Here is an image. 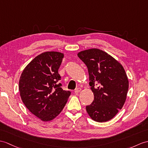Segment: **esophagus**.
Wrapping results in <instances>:
<instances>
[{"mask_svg":"<svg viewBox=\"0 0 148 148\" xmlns=\"http://www.w3.org/2000/svg\"><path fill=\"white\" fill-rule=\"evenodd\" d=\"M81 91V89L80 88H77L75 89V91H74V92H75V93H77V92H80Z\"/></svg>","mask_w":148,"mask_h":148,"instance_id":"obj_1","label":"esophagus"}]
</instances>
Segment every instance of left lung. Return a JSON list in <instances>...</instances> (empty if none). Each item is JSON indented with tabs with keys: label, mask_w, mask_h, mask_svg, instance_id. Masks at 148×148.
Here are the masks:
<instances>
[{
	"label": "left lung",
	"mask_w": 148,
	"mask_h": 148,
	"mask_svg": "<svg viewBox=\"0 0 148 148\" xmlns=\"http://www.w3.org/2000/svg\"><path fill=\"white\" fill-rule=\"evenodd\" d=\"M79 58L88 67L94 100L86 106L93 121L104 122L113 119L126 100L129 81L123 66L105 51L98 49L81 51Z\"/></svg>",
	"instance_id": "left-lung-1"
}]
</instances>
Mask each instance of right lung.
Returning a JSON list of instances; mask_svg holds the SVG:
<instances>
[{
  "label": "right lung",
  "mask_w": 148,
  "mask_h": 148,
  "mask_svg": "<svg viewBox=\"0 0 148 148\" xmlns=\"http://www.w3.org/2000/svg\"><path fill=\"white\" fill-rule=\"evenodd\" d=\"M64 53L46 51L36 56L23 70L19 91L26 107L42 121H50L62 110L71 91L62 89L58 73Z\"/></svg>",
  "instance_id": "1"
}]
</instances>
